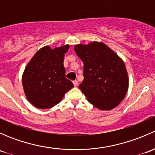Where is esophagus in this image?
Masks as SVG:
<instances>
[{
    "label": "esophagus",
    "mask_w": 155,
    "mask_h": 155,
    "mask_svg": "<svg viewBox=\"0 0 155 155\" xmlns=\"http://www.w3.org/2000/svg\"><path fill=\"white\" fill-rule=\"evenodd\" d=\"M73 85H74V86H77L78 85V81L77 80H74L73 82Z\"/></svg>",
    "instance_id": "1"
}]
</instances>
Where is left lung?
<instances>
[{
    "mask_svg": "<svg viewBox=\"0 0 155 155\" xmlns=\"http://www.w3.org/2000/svg\"><path fill=\"white\" fill-rule=\"evenodd\" d=\"M74 49L84 64V79L79 88L87 101L101 110L117 107L128 89L124 61L104 43L79 44Z\"/></svg>",
    "mask_w": 155,
    "mask_h": 155,
    "instance_id": "obj_1",
    "label": "left lung"
}]
</instances>
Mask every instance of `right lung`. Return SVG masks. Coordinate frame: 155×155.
Masks as SVG:
<instances>
[{"mask_svg": "<svg viewBox=\"0 0 155 155\" xmlns=\"http://www.w3.org/2000/svg\"><path fill=\"white\" fill-rule=\"evenodd\" d=\"M69 46L40 48L30 61L22 76L27 99L39 109H49L61 102L65 93L74 87L65 77L64 54Z\"/></svg>", "mask_w": 155, "mask_h": 155, "instance_id": "right-lung-1", "label": "right lung"}]
</instances>
